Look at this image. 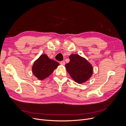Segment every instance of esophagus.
Here are the masks:
<instances>
[{
	"label": "esophagus",
	"mask_w": 126,
	"mask_h": 126,
	"mask_svg": "<svg viewBox=\"0 0 126 126\" xmlns=\"http://www.w3.org/2000/svg\"><path fill=\"white\" fill-rule=\"evenodd\" d=\"M60 64L62 65H64L65 64V62L64 61H62L60 62Z\"/></svg>",
	"instance_id": "1"
}]
</instances>
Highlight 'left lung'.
Instances as JSON below:
<instances>
[{
    "label": "left lung",
    "instance_id": "1",
    "mask_svg": "<svg viewBox=\"0 0 126 126\" xmlns=\"http://www.w3.org/2000/svg\"><path fill=\"white\" fill-rule=\"evenodd\" d=\"M69 58L70 61L65 66L71 78L78 84L88 81L93 74L91 64L86 59L77 54H71Z\"/></svg>",
    "mask_w": 126,
    "mask_h": 126
}]
</instances>
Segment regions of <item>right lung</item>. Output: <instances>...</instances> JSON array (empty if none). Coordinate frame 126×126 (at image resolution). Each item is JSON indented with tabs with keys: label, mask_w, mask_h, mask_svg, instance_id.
<instances>
[{
	"label": "right lung",
	"mask_w": 126,
	"mask_h": 126,
	"mask_svg": "<svg viewBox=\"0 0 126 126\" xmlns=\"http://www.w3.org/2000/svg\"><path fill=\"white\" fill-rule=\"evenodd\" d=\"M59 65L58 62L49 59L46 55H41L34 62L32 72L38 79L43 80L50 75Z\"/></svg>",
	"instance_id": "1"
}]
</instances>
